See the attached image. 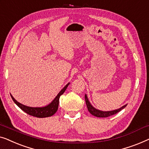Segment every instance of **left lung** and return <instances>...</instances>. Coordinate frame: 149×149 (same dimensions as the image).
Masks as SVG:
<instances>
[{"label": "left lung", "instance_id": "1", "mask_svg": "<svg viewBox=\"0 0 149 149\" xmlns=\"http://www.w3.org/2000/svg\"><path fill=\"white\" fill-rule=\"evenodd\" d=\"M85 100H86V106H87V108H88V111L91 113L93 116L98 117H107L111 116H113V115L117 113L120 111H121L123 109H124L125 107H126V104H125V105L123 106L122 107L119 108V109H116L114 111H102L96 109L95 108H94L91 105V103H90L86 95H85Z\"/></svg>", "mask_w": 149, "mask_h": 149}]
</instances>
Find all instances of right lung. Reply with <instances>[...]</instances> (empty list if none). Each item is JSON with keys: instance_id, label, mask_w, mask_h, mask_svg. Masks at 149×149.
Instances as JSON below:
<instances>
[{"instance_id": "obj_1", "label": "right lung", "mask_w": 149, "mask_h": 149, "mask_svg": "<svg viewBox=\"0 0 149 149\" xmlns=\"http://www.w3.org/2000/svg\"><path fill=\"white\" fill-rule=\"evenodd\" d=\"M68 85L69 84H68L60 91V93L58 94V95L56 96L55 98L53 100V102H52L51 103H50L49 105L44 107H31L24 105V104H21L19 102L17 101V100L13 97L12 95L11 96L13 100L15 102V103L21 109L24 111V112H26V113H28V115L32 116L40 117V118H43V117L52 116L56 112V111L58 109L60 96L64 93V92L65 91Z\"/></svg>"}]
</instances>
